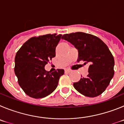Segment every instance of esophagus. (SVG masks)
Returning <instances> with one entry per match:
<instances>
[{"label":"esophagus","instance_id":"34e87169","mask_svg":"<svg viewBox=\"0 0 124 124\" xmlns=\"http://www.w3.org/2000/svg\"><path fill=\"white\" fill-rule=\"evenodd\" d=\"M71 72V70H70V69H67L65 70V72H67V73H69V72Z\"/></svg>","mask_w":124,"mask_h":124}]
</instances>
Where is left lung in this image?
Segmentation results:
<instances>
[{"mask_svg":"<svg viewBox=\"0 0 124 124\" xmlns=\"http://www.w3.org/2000/svg\"><path fill=\"white\" fill-rule=\"evenodd\" d=\"M62 39L78 50V62L83 61L85 65L89 64L86 77L73 83L75 90L91 98L102 94L114 74V59L106 44L95 36L82 32L65 34Z\"/></svg>","mask_w":124,"mask_h":124,"instance_id":"8db88e82","label":"left lung"}]
</instances>
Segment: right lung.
I'll use <instances>...</instances> for the list:
<instances>
[{
  "mask_svg": "<svg viewBox=\"0 0 124 124\" xmlns=\"http://www.w3.org/2000/svg\"><path fill=\"white\" fill-rule=\"evenodd\" d=\"M61 34H48L29 39L16 52L15 73L18 83L29 96L38 99L56 89L63 69L54 72L45 70L46 65L55 56V47Z\"/></svg>",
  "mask_w": 124,
  "mask_h": 124,
  "instance_id": "obj_1",
  "label": "right lung"
}]
</instances>
